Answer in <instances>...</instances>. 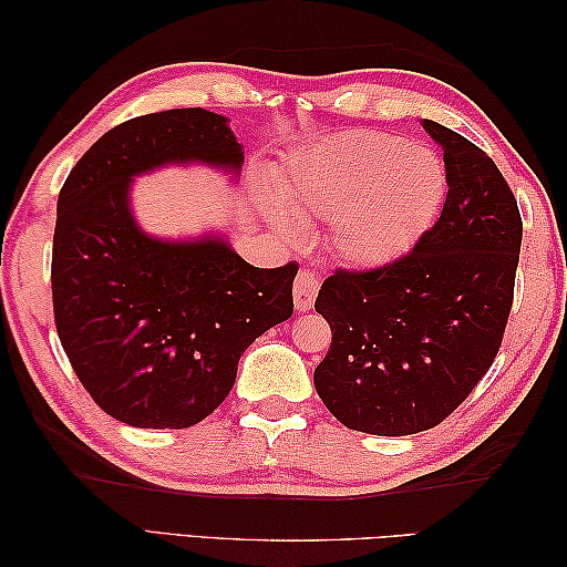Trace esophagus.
Masks as SVG:
<instances>
[{
	"mask_svg": "<svg viewBox=\"0 0 567 567\" xmlns=\"http://www.w3.org/2000/svg\"><path fill=\"white\" fill-rule=\"evenodd\" d=\"M321 287V277L317 270H299V275L295 277V287H292V295H295V307L299 311H309L311 305H315V297Z\"/></svg>",
	"mask_w": 567,
	"mask_h": 567,
	"instance_id": "esophagus-1",
	"label": "esophagus"
}]
</instances>
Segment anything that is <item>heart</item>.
Wrapping results in <instances>:
<instances>
[{"label":"heart","instance_id":"b5f03b06","mask_svg":"<svg viewBox=\"0 0 567 567\" xmlns=\"http://www.w3.org/2000/svg\"><path fill=\"white\" fill-rule=\"evenodd\" d=\"M445 189L436 151L365 128L297 153L277 175L280 197L297 212L331 219V248L355 265L404 252L436 219Z\"/></svg>","mask_w":567,"mask_h":567}]
</instances>
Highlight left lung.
Returning a JSON list of instances; mask_svg holds the SVG:
<instances>
[{
    "mask_svg": "<svg viewBox=\"0 0 567 567\" xmlns=\"http://www.w3.org/2000/svg\"><path fill=\"white\" fill-rule=\"evenodd\" d=\"M443 148L449 195L412 250L333 270L315 309L331 346L315 388L343 426L409 436L439 426L497 358L514 302L522 214L489 155L424 118Z\"/></svg>",
    "mask_w": 567,
    "mask_h": 567,
    "instance_id": "1",
    "label": "left lung"
}]
</instances>
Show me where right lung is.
I'll return each mask as SVG.
<instances>
[{"instance_id":"obj_1","label":"right lung","mask_w":567,"mask_h":567,"mask_svg":"<svg viewBox=\"0 0 567 567\" xmlns=\"http://www.w3.org/2000/svg\"><path fill=\"white\" fill-rule=\"evenodd\" d=\"M238 171L226 116L195 106L128 118L58 197L51 287L63 351L100 409L136 429H187L236 382L246 348L292 317L297 262L256 268L219 238L165 244L136 226L128 183L163 163Z\"/></svg>"}]
</instances>
